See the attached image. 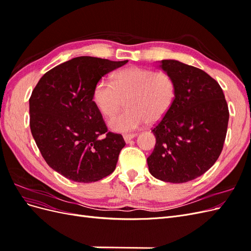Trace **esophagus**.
<instances>
[{"instance_id": "obj_1", "label": "esophagus", "mask_w": 251, "mask_h": 251, "mask_svg": "<svg viewBox=\"0 0 251 251\" xmlns=\"http://www.w3.org/2000/svg\"><path fill=\"white\" fill-rule=\"evenodd\" d=\"M136 136H137V134H125L124 135V139H125V141L127 143V142H130L133 138H135Z\"/></svg>"}]
</instances>
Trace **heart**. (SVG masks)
I'll return each instance as SVG.
<instances>
[{
    "label": "heart",
    "mask_w": 251,
    "mask_h": 251,
    "mask_svg": "<svg viewBox=\"0 0 251 251\" xmlns=\"http://www.w3.org/2000/svg\"><path fill=\"white\" fill-rule=\"evenodd\" d=\"M177 82L172 75L140 67H128L114 76L113 82L100 79L94 87L92 100L104 117L114 115L125 100L126 110L108 121L112 131L126 133L147 121L161 120L176 100Z\"/></svg>",
    "instance_id": "b5f03b06"
}]
</instances>
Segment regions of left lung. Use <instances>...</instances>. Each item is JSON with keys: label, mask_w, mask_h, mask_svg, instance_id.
<instances>
[{"label": "left lung", "mask_w": 251, "mask_h": 251, "mask_svg": "<svg viewBox=\"0 0 251 251\" xmlns=\"http://www.w3.org/2000/svg\"><path fill=\"white\" fill-rule=\"evenodd\" d=\"M159 68L177 82L176 100L151 130L156 137L147 159L151 176L171 183L200 177L221 154L229 112L219 83L198 68L163 59Z\"/></svg>", "instance_id": "1"}]
</instances>
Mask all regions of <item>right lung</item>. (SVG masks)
Returning <instances> with one entry per match:
<instances>
[{
  "mask_svg": "<svg viewBox=\"0 0 251 251\" xmlns=\"http://www.w3.org/2000/svg\"><path fill=\"white\" fill-rule=\"evenodd\" d=\"M127 63L74 57L45 73L29 100L30 128L52 170L75 182H95L116 168L123 136L108 132L92 100L103 75Z\"/></svg>",
  "mask_w": 251,
  "mask_h": 251,
  "instance_id": "1",
  "label": "right lung"
}]
</instances>
